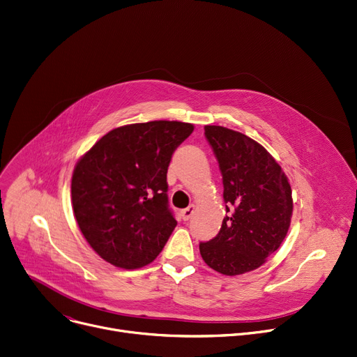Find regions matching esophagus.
I'll use <instances>...</instances> for the list:
<instances>
[{
  "mask_svg": "<svg viewBox=\"0 0 357 357\" xmlns=\"http://www.w3.org/2000/svg\"><path fill=\"white\" fill-rule=\"evenodd\" d=\"M194 211H195V205H189L188 208L182 209V212H181V215H182V220H183V221H188L189 218H191V217H192V213H194Z\"/></svg>",
  "mask_w": 357,
  "mask_h": 357,
  "instance_id": "1",
  "label": "esophagus"
}]
</instances>
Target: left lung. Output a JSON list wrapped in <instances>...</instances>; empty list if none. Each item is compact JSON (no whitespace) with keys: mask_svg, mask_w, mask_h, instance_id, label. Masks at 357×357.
<instances>
[{"mask_svg":"<svg viewBox=\"0 0 357 357\" xmlns=\"http://www.w3.org/2000/svg\"><path fill=\"white\" fill-rule=\"evenodd\" d=\"M217 156L227 212L215 238L199 244L202 259L224 275L263 266L287 235L291 186L277 160L251 137L222 126H205Z\"/></svg>","mask_w":357,"mask_h":357,"instance_id":"8db88e82","label":"left lung"}]
</instances>
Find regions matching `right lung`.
Returning <instances> with one entry per match:
<instances>
[{
	"instance_id": "add662e5",
	"label": "right lung",
	"mask_w": 357,
	"mask_h": 357,
	"mask_svg": "<svg viewBox=\"0 0 357 357\" xmlns=\"http://www.w3.org/2000/svg\"><path fill=\"white\" fill-rule=\"evenodd\" d=\"M194 125L153 121L116 128L76 163L71 204L77 225L105 261L135 270L151 264L176 227L166 174Z\"/></svg>"
}]
</instances>
